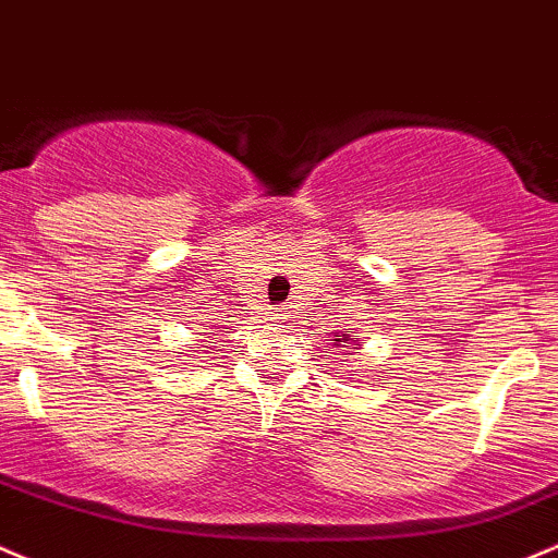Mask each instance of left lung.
Returning <instances> with one entry per match:
<instances>
[{"label": "left lung", "mask_w": 558, "mask_h": 558, "mask_svg": "<svg viewBox=\"0 0 558 558\" xmlns=\"http://www.w3.org/2000/svg\"><path fill=\"white\" fill-rule=\"evenodd\" d=\"M342 341L345 342L344 345L341 344ZM333 344H337V348H344V350H357V348H350V344H357V339L350 337V333H342L339 339H333Z\"/></svg>", "instance_id": "obj_1"}]
</instances>
